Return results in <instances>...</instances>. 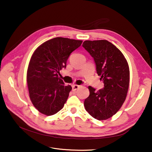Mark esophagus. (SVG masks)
<instances>
[{
  "label": "esophagus",
  "mask_w": 152,
  "mask_h": 152,
  "mask_svg": "<svg viewBox=\"0 0 152 152\" xmlns=\"http://www.w3.org/2000/svg\"><path fill=\"white\" fill-rule=\"evenodd\" d=\"M79 87V86H78V85H74V86H72V89H73V91H75L77 89H78Z\"/></svg>",
  "instance_id": "esophagus-1"
}]
</instances>
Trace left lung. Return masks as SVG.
Here are the masks:
<instances>
[{"instance_id":"1","label":"left lung","mask_w":152,"mask_h":152,"mask_svg":"<svg viewBox=\"0 0 152 152\" xmlns=\"http://www.w3.org/2000/svg\"><path fill=\"white\" fill-rule=\"evenodd\" d=\"M83 47L94 58L97 73L104 88L95 91L91 86L84 100L86 110L95 119L103 121L112 117L122 107L128 92L130 72L122 52L107 40L85 41Z\"/></svg>"}]
</instances>
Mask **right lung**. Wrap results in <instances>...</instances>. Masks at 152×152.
I'll return each mask as SVG.
<instances>
[{"label": "right lung", "instance_id": "1", "mask_svg": "<svg viewBox=\"0 0 152 152\" xmlns=\"http://www.w3.org/2000/svg\"><path fill=\"white\" fill-rule=\"evenodd\" d=\"M83 41L58 37L40 45L32 55L26 75L30 100L40 113L51 116L66 103L71 86H65L58 74L66 68L70 53Z\"/></svg>", "mask_w": 152, "mask_h": 152}]
</instances>
